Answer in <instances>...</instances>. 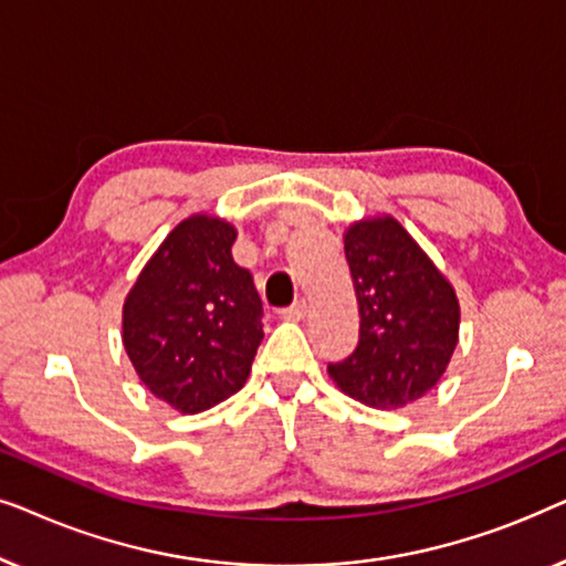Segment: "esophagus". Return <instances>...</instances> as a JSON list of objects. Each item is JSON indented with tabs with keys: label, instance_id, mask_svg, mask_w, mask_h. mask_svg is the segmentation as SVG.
I'll return each mask as SVG.
<instances>
[{
	"label": "esophagus",
	"instance_id": "34e87169",
	"mask_svg": "<svg viewBox=\"0 0 566 566\" xmlns=\"http://www.w3.org/2000/svg\"><path fill=\"white\" fill-rule=\"evenodd\" d=\"M306 312H308V304H306V298H298L296 304L293 306H289V308H283V316L285 319H304L306 316Z\"/></svg>",
	"mask_w": 566,
	"mask_h": 566
}]
</instances>
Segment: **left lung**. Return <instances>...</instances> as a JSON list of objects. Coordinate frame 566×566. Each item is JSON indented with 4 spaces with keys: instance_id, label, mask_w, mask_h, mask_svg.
Instances as JSON below:
<instances>
[{
    "instance_id": "1",
    "label": "left lung",
    "mask_w": 566,
    "mask_h": 566,
    "mask_svg": "<svg viewBox=\"0 0 566 566\" xmlns=\"http://www.w3.org/2000/svg\"><path fill=\"white\" fill-rule=\"evenodd\" d=\"M360 314L350 358L329 363L337 389L374 409L422 399L446 374L459 345L461 306L412 234L394 216L360 219L345 231Z\"/></svg>"
}]
</instances>
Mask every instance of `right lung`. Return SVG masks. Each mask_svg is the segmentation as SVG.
I'll return each mask as SVG.
<instances>
[{"label":"right lung","mask_w":566,"mask_h":566,"mask_svg":"<svg viewBox=\"0 0 566 566\" xmlns=\"http://www.w3.org/2000/svg\"><path fill=\"white\" fill-rule=\"evenodd\" d=\"M237 229L192 213L169 231L123 301V347L154 397L198 415L247 384L262 301L231 258Z\"/></svg>","instance_id":"add662e5"}]
</instances>
